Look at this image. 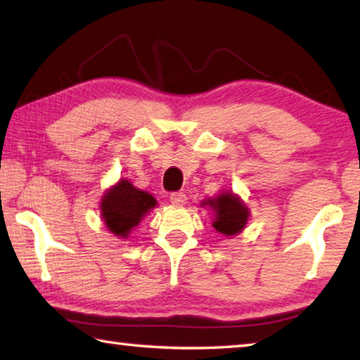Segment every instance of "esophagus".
<instances>
[{
    "label": "esophagus",
    "mask_w": 360,
    "mask_h": 360,
    "mask_svg": "<svg viewBox=\"0 0 360 360\" xmlns=\"http://www.w3.org/2000/svg\"><path fill=\"white\" fill-rule=\"evenodd\" d=\"M169 202H172L174 206H182V205H186L187 197L184 192H174L169 195Z\"/></svg>",
    "instance_id": "obj_1"
}]
</instances>
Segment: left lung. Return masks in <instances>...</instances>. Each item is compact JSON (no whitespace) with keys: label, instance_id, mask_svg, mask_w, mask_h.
Returning a JSON list of instances; mask_svg holds the SVG:
<instances>
[{"label":"left lung","instance_id":"1","mask_svg":"<svg viewBox=\"0 0 360 360\" xmlns=\"http://www.w3.org/2000/svg\"><path fill=\"white\" fill-rule=\"evenodd\" d=\"M203 206L216 212L214 227L219 233L225 236L238 235L240 231L246 227L249 219L248 206L241 202L240 197H236L233 192H222L216 198H208L202 203Z\"/></svg>","mask_w":360,"mask_h":360}]
</instances>
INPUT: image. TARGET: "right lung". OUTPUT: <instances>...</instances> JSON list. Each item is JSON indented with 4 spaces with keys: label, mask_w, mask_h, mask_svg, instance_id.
I'll return each instance as SVG.
<instances>
[{
    "label": "right lung",
    "mask_w": 360,
    "mask_h": 360,
    "mask_svg": "<svg viewBox=\"0 0 360 360\" xmlns=\"http://www.w3.org/2000/svg\"><path fill=\"white\" fill-rule=\"evenodd\" d=\"M155 205L157 200L150 193L139 191L129 179H120L103 195L100 210L109 231L127 238Z\"/></svg>",
    "instance_id": "add662e5"
}]
</instances>
